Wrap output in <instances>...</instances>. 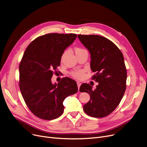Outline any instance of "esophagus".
Wrapping results in <instances>:
<instances>
[{
	"mask_svg": "<svg viewBox=\"0 0 147 147\" xmlns=\"http://www.w3.org/2000/svg\"><path fill=\"white\" fill-rule=\"evenodd\" d=\"M77 84H78V89L79 90V88H80V85H81V83H80V82H77Z\"/></svg>",
	"mask_w": 147,
	"mask_h": 147,
	"instance_id": "1",
	"label": "esophagus"
}]
</instances>
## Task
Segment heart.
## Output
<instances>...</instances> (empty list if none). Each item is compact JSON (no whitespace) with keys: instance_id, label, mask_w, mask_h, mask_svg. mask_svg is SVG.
Returning <instances> with one entry per match:
<instances>
[{"instance_id":"obj_1","label":"heart","mask_w":147,"mask_h":147,"mask_svg":"<svg viewBox=\"0 0 147 147\" xmlns=\"http://www.w3.org/2000/svg\"><path fill=\"white\" fill-rule=\"evenodd\" d=\"M83 51H84V50L83 49H81V48H76L74 49V52H75L76 54L79 53V52H80ZM66 53H67V52H65L63 53V55H62V59H63V58L64 57V56L65 55ZM71 75H72L73 77H74V78L79 79H81V78H83V76H84V73H83V71L82 70H77V71L72 72Z\"/></svg>"}]
</instances>
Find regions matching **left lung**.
<instances>
[{"mask_svg": "<svg viewBox=\"0 0 147 147\" xmlns=\"http://www.w3.org/2000/svg\"><path fill=\"white\" fill-rule=\"evenodd\" d=\"M90 54V68L95 73L92 79L99 83L92 89L83 83L80 92L90 95L83 110L91 117L101 118L111 113L120 104L126 88L127 71L120 49L108 38L98 35H78Z\"/></svg>", "mask_w": 147, "mask_h": 147, "instance_id": "obj_1", "label": "left lung"}]
</instances>
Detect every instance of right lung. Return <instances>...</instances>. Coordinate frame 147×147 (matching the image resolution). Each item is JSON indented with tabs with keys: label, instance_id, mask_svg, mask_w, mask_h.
<instances>
[{
	"label": "right lung",
	"instance_id": "add662e5",
	"mask_svg": "<svg viewBox=\"0 0 147 147\" xmlns=\"http://www.w3.org/2000/svg\"><path fill=\"white\" fill-rule=\"evenodd\" d=\"M76 37V34H45L24 52L19 66L20 88L28 109L38 118L50 120L59 117L64 99L78 90L76 81L69 78L58 83L51 81L64 51Z\"/></svg>",
	"mask_w": 147,
	"mask_h": 147
}]
</instances>
